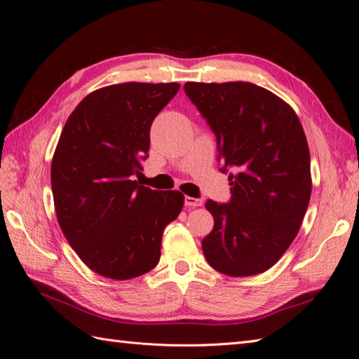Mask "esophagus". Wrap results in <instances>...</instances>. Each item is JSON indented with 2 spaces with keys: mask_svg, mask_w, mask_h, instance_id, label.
Wrapping results in <instances>:
<instances>
[{
  "mask_svg": "<svg viewBox=\"0 0 359 359\" xmlns=\"http://www.w3.org/2000/svg\"><path fill=\"white\" fill-rule=\"evenodd\" d=\"M184 205H186V207H191V208H196V207H201V205H202V199H198V198H190V196H186V198H184Z\"/></svg>",
  "mask_w": 359,
  "mask_h": 359,
  "instance_id": "obj_1",
  "label": "esophagus"
}]
</instances>
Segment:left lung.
<instances>
[{
  "mask_svg": "<svg viewBox=\"0 0 359 359\" xmlns=\"http://www.w3.org/2000/svg\"><path fill=\"white\" fill-rule=\"evenodd\" d=\"M184 92L217 142L231 199H208L215 228L202 240L208 264L228 276L266 272L292 245L311 196L309 149L293 109L245 81L186 83Z\"/></svg>",
  "mask_w": 359,
  "mask_h": 359,
  "instance_id": "obj_1",
  "label": "left lung"
}]
</instances>
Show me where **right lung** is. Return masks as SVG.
I'll list each match as a JSON object with an SVG mask.
<instances>
[{"label":"right lung","instance_id":"right-lung-1","mask_svg":"<svg viewBox=\"0 0 359 359\" xmlns=\"http://www.w3.org/2000/svg\"><path fill=\"white\" fill-rule=\"evenodd\" d=\"M178 83H123L95 90L66 121L51 163L57 220L83 263L131 279L158 264L163 231L182 210L180 191L140 186L156 116Z\"/></svg>","mask_w":359,"mask_h":359}]
</instances>
